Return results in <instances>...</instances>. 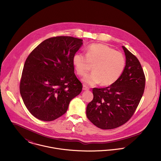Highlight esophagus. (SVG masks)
<instances>
[{"label":"esophagus","instance_id":"1","mask_svg":"<svg viewBox=\"0 0 161 161\" xmlns=\"http://www.w3.org/2000/svg\"><path fill=\"white\" fill-rule=\"evenodd\" d=\"M89 88L87 87L86 86H85V85L83 86V90H84V91H87V90H89Z\"/></svg>","mask_w":161,"mask_h":161}]
</instances>
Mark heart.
<instances>
[{
    "label": "heart",
    "instance_id": "heart-1",
    "mask_svg": "<svg viewBox=\"0 0 161 161\" xmlns=\"http://www.w3.org/2000/svg\"><path fill=\"white\" fill-rule=\"evenodd\" d=\"M72 63L76 73L86 75L92 69L93 72L86 76L83 82L93 86L100 83L107 86L114 84L121 75L126 65L124 55L114 49L102 44H92L86 49V54L75 53Z\"/></svg>",
    "mask_w": 161,
    "mask_h": 161
}]
</instances>
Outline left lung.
<instances>
[{"label": "left lung", "mask_w": 161, "mask_h": 161, "mask_svg": "<svg viewBox=\"0 0 161 161\" xmlns=\"http://www.w3.org/2000/svg\"><path fill=\"white\" fill-rule=\"evenodd\" d=\"M126 66L119 78L105 88H93V98L86 109L97 127L111 130L126 123L135 112L145 88L146 78L138 58L122 46Z\"/></svg>", "instance_id": "obj_1"}]
</instances>
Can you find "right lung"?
<instances>
[{
	"label": "right lung",
	"instance_id": "obj_1",
	"mask_svg": "<svg viewBox=\"0 0 161 161\" xmlns=\"http://www.w3.org/2000/svg\"><path fill=\"white\" fill-rule=\"evenodd\" d=\"M82 40L72 36L49 38L26 58L20 82L24 104L35 118L50 121L64 115L82 84L74 73L73 56Z\"/></svg>",
	"mask_w": 161,
	"mask_h": 161
}]
</instances>
